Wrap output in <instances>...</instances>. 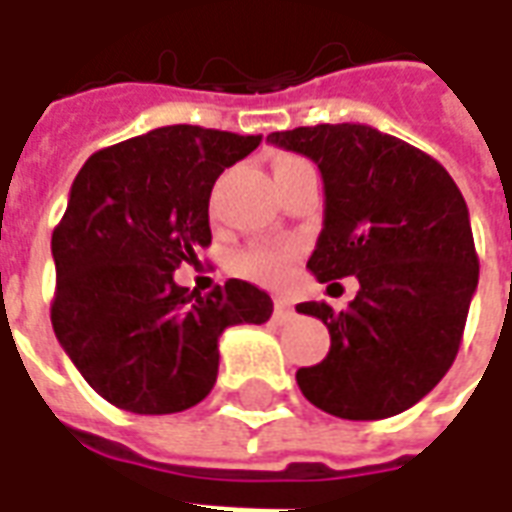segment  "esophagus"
I'll use <instances>...</instances> for the list:
<instances>
[{
  "mask_svg": "<svg viewBox=\"0 0 512 512\" xmlns=\"http://www.w3.org/2000/svg\"><path fill=\"white\" fill-rule=\"evenodd\" d=\"M274 318H277L279 323L290 321V318H293V304H290L288 299L274 301Z\"/></svg>",
  "mask_w": 512,
  "mask_h": 512,
  "instance_id": "esophagus-1",
  "label": "esophagus"
}]
</instances>
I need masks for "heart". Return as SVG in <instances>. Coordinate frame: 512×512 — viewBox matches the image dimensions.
I'll use <instances>...</instances> for the list:
<instances>
[{
  "mask_svg": "<svg viewBox=\"0 0 512 512\" xmlns=\"http://www.w3.org/2000/svg\"><path fill=\"white\" fill-rule=\"evenodd\" d=\"M307 164L296 156H279L274 161V175L285 172L290 167ZM299 249L296 246H255L244 255L238 257V271L244 277L255 279V282H266V285H282L290 274V263L296 260Z\"/></svg>",
  "mask_w": 512,
  "mask_h": 512,
  "instance_id": "b5f03b06",
  "label": "heart"
}]
</instances>
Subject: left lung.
Instances as JSON below:
<instances>
[{"label": "left lung", "instance_id": "obj_1", "mask_svg": "<svg viewBox=\"0 0 512 512\" xmlns=\"http://www.w3.org/2000/svg\"><path fill=\"white\" fill-rule=\"evenodd\" d=\"M268 142L318 164L323 230L307 260L315 277H356L348 310L304 301L332 334L323 362L301 367L299 389L340 419L406 411L455 362L480 263L469 208L436 158L359 123L274 131Z\"/></svg>", "mask_w": 512, "mask_h": 512}]
</instances>
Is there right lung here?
<instances>
[{"label":"right lung","mask_w":512,"mask_h":512,"mask_svg":"<svg viewBox=\"0 0 512 512\" xmlns=\"http://www.w3.org/2000/svg\"><path fill=\"white\" fill-rule=\"evenodd\" d=\"M263 136L164 126L84 161L51 235V326L76 370L112 406L175 414L216 384L219 337L266 323V290L230 279L200 296L175 268L211 244L216 178Z\"/></svg>","instance_id":"1"}]
</instances>
